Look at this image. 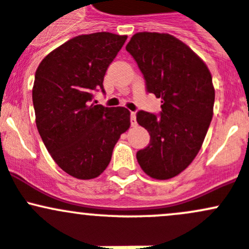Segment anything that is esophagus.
<instances>
[{
	"instance_id": "1",
	"label": "esophagus",
	"mask_w": 249,
	"mask_h": 249,
	"mask_svg": "<svg viewBox=\"0 0 249 249\" xmlns=\"http://www.w3.org/2000/svg\"><path fill=\"white\" fill-rule=\"evenodd\" d=\"M130 122H131V126H136L137 122H136V113L131 112V115H130Z\"/></svg>"
}]
</instances>
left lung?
I'll return each mask as SVG.
<instances>
[{
  "mask_svg": "<svg viewBox=\"0 0 249 249\" xmlns=\"http://www.w3.org/2000/svg\"><path fill=\"white\" fill-rule=\"evenodd\" d=\"M126 50L139 65L147 91L162 104L160 115L137 112V123L150 135L149 144L137 152V161L149 177L170 179L192 164L207 134L214 105L212 76L172 35L139 32Z\"/></svg>",
  "mask_w": 249,
  "mask_h": 249,
  "instance_id": "1",
  "label": "left lung"
}]
</instances>
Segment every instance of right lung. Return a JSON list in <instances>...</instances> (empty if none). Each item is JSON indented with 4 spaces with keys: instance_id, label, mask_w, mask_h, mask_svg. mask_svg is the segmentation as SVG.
<instances>
[{
    "instance_id": "1",
    "label": "right lung",
    "mask_w": 249,
    "mask_h": 249,
    "mask_svg": "<svg viewBox=\"0 0 249 249\" xmlns=\"http://www.w3.org/2000/svg\"><path fill=\"white\" fill-rule=\"evenodd\" d=\"M126 38L110 32L80 35L49 53L35 74L37 130L54 161L78 179L99 177L130 127L125 107L91 104L95 90L105 91V74Z\"/></svg>"
}]
</instances>
